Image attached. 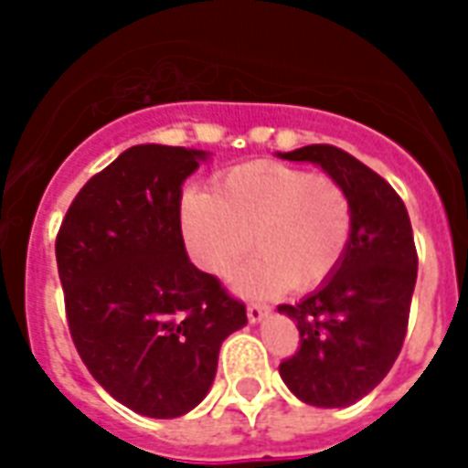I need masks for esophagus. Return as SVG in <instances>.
<instances>
[{
  "label": "esophagus",
  "mask_w": 468,
  "mask_h": 468,
  "mask_svg": "<svg viewBox=\"0 0 468 468\" xmlns=\"http://www.w3.org/2000/svg\"><path fill=\"white\" fill-rule=\"evenodd\" d=\"M267 313H270V308L262 306V303H250V306H248V320H250V323H262V320L267 318Z\"/></svg>",
  "instance_id": "esophagus-1"
}]
</instances>
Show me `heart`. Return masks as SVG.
Listing matches in <instances>:
<instances>
[{
	"instance_id": "obj_1",
	"label": "heart",
	"mask_w": 468,
	"mask_h": 468,
	"mask_svg": "<svg viewBox=\"0 0 468 468\" xmlns=\"http://www.w3.org/2000/svg\"><path fill=\"white\" fill-rule=\"evenodd\" d=\"M182 230L191 255L213 277L235 274L242 296L308 292L340 264L352 235V201L340 182L284 162H248L228 169L213 194L189 189Z\"/></svg>"
}]
</instances>
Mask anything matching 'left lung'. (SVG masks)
<instances>
[{
  "label": "left lung",
  "instance_id": "obj_1",
  "mask_svg": "<svg viewBox=\"0 0 468 468\" xmlns=\"http://www.w3.org/2000/svg\"><path fill=\"white\" fill-rule=\"evenodd\" d=\"M313 162L352 201V235L335 271L299 303H284L301 347L279 364L289 391L315 408H345L377 388L406 337L418 252L406 204L386 179L333 145L277 153Z\"/></svg>",
  "mask_w": 468,
  "mask_h": 468
}]
</instances>
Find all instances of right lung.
<instances>
[{
  "label": "right lung",
  "instance_id": "1",
  "mask_svg": "<svg viewBox=\"0 0 468 468\" xmlns=\"http://www.w3.org/2000/svg\"><path fill=\"white\" fill-rule=\"evenodd\" d=\"M211 153L133 145L84 184L55 240L69 335L113 399L179 418L211 391L245 306L184 250L182 184Z\"/></svg>",
  "mask_w": 468,
  "mask_h": 468
}]
</instances>
